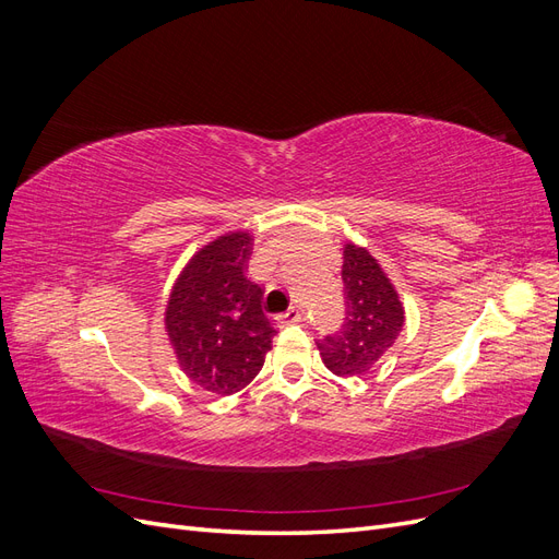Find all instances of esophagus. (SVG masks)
Returning <instances> with one entry per match:
<instances>
[{
  "instance_id": "esophagus-1",
  "label": "esophagus",
  "mask_w": 559,
  "mask_h": 559,
  "mask_svg": "<svg viewBox=\"0 0 559 559\" xmlns=\"http://www.w3.org/2000/svg\"><path fill=\"white\" fill-rule=\"evenodd\" d=\"M296 321H300V310L296 308H289L286 312L277 314L275 317V324L282 329V326H289V324H296Z\"/></svg>"
}]
</instances>
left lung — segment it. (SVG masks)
Instances as JSON below:
<instances>
[{
    "label": "left lung",
    "instance_id": "left-lung-1",
    "mask_svg": "<svg viewBox=\"0 0 559 559\" xmlns=\"http://www.w3.org/2000/svg\"><path fill=\"white\" fill-rule=\"evenodd\" d=\"M345 321L341 331L317 341L321 361L341 378L366 376L396 343L403 326V306L394 284L364 247L343 251Z\"/></svg>",
    "mask_w": 559,
    "mask_h": 559
}]
</instances>
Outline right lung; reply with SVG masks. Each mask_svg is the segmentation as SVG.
<instances>
[{"label":"right lung","mask_w":559,"mask_h":559,"mask_svg":"<svg viewBox=\"0 0 559 559\" xmlns=\"http://www.w3.org/2000/svg\"><path fill=\"white\" fill-rule=\"evenodd\" d=\"M249 233H228L202 247L167 300L165 329L179 366L214 394L247 386L277 333L261 306L263 289L247 277Z\"/></svg>","instance_id":"right-lung-1"}]
</instances>
